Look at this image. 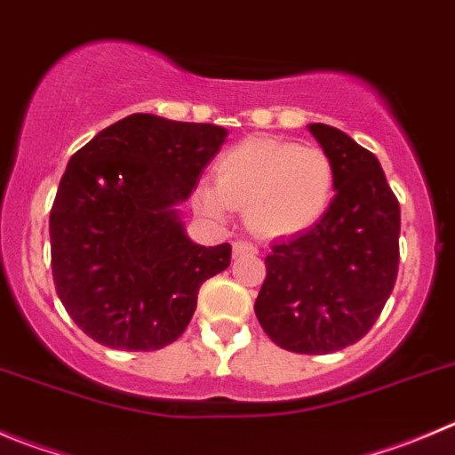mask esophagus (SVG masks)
<instances>
[{
    "label": "esophagus",
    "mask_w": 455,
    "mask_h": 455,
    "mask_svg": "<svg viewBox=\"0 0 455 455\" xmlns=\"http://www.w3.org/2000/svg\"><path fill=\"white\" fill-rule=\"evenodd\" d=\"M254 254H259L257 245L250 241H235V257H254Z\"/></svg>",
    "instance_id": "esophagus-1"
}]
</instances>
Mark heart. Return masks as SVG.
<instances>
[{"label":"heart","mask_w":455,"mask_h":455,"mask_svg":"<svg viewBox=\"0 0 455 455\" xmlns=\"http://www.w3.org/2000/svg\"><path fill=\"white\" fill-rule=\"evenodd\" d=\"M332 185V163L317 147L248 138L220 156L216 180L201 183L198 203L214 216L245 210L263 236H292L322 219Z\"/></svg>","instance_id":"obj_1"}]
</instances>
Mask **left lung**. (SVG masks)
I'll return each mask as SVG.
<instances>
[{
    "instance_id": "obj_1",
    "label": "left lung",
    "mask_w": 455,
    "mask_h": 455,
    "mask_svg": "<svg viewBox=\"0 0 455 455\" xmlns=\"http://www.w3.org/2000/svg\"><path fill=\"white\" fill-rule=\"evenodd\" d=\"M335 170V198L310 228L272 245L254 313L292 353L326 355L373 328L397 279L400 203L379 160L344 132L310 124Z\"/></svg>"
}]
</instances>
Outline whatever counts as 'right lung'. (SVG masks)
Wrapping results in <instances>:
<instances>
[{
    "label": "right lung",
    "instance_id": "1",
    "mask_svg": "<svg viewBox=\"0 0 455 455\" xmlns=\"http://www.w3.org/2000/svg\"><path fill=\"white\" fill-rule=\"evenodd\" d=\"M225 136L216 124L133 114L71 156L51 207V267L60 301L93 341L172 344L203 281L230 266V243H192L174 210Z\"/></svg>",
    "mask_w": 455,
    "mask_h": 455
}]
</instances>
